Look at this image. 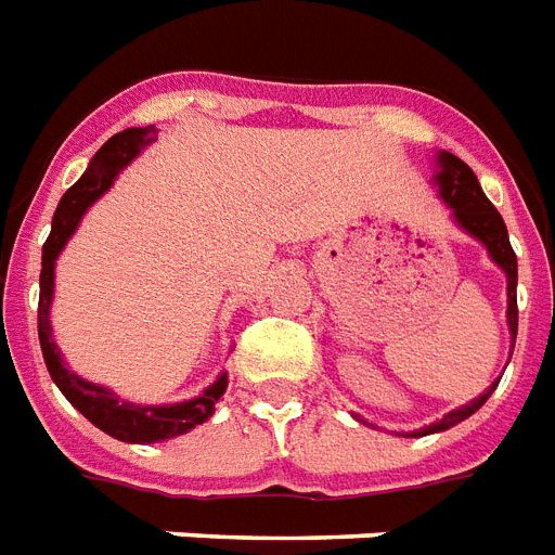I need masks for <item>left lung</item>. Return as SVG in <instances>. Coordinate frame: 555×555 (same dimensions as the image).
Instances as JSON below:
<instances>
[{
  "label": "left lung",
  "instance_id": "8db88e82",
  "mask_svg": "<svg viewBox=\"0 0 555 555\" xmlns=\"http://www.w3.org/2000/svg\"><path fill=\"white\" fill-rule=\"evenodd\" d=\"M439 171L434 177V183L439 185V197L451 206L454 211V221L463 227L468 235H475L480 244L486 247V253L492 256V261L506 273V299H509V308H506V323H509V334H518V296H515V287H518V259H515V249L509 244V235H506V223H503L501 211L494 209L489 197L483 194L480 183H477L475 171L460 159V156L448 154V151H439L437 156ZM498 380L492 387L477 396L475 401H468L460 410H451L448 416H442L439 422L428 425V428L413 430L410 437H428V434H439V430H448L460 425L463 418H468L472 413L483 408L486 399L492 396Z\"/></svg>",
  "mask_w": 555,
  "mask_h": 555
}]
</instances>
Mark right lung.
I'll list each match as a JSON object with an SVG mask.
<instances>
[{"label": "right lung", "mask_w": 555, "mask_h": 555, "mask_svg": "<svg viewBox=\"0 0 555 555\" xmlns=\"http://www.w3.org/2000/svg\"><path fill=\"white\" fill-rule=\"evenodd\" d=\"M154 142V125L151 127H127L113 139H107L99 147V154L92 156L90 168L83 171L78 183L63 194L57 203V211L52 218V232L42 244V270H40V306H37V332H40V349L49 366V375L57 384V390L69 399L72 408H78L83 416L90 418L95 428H101L109 437L121 442H159V439L180 437L192 428L203 425L215 413V404L227 392V372L218 375L215 384H209L197 399L180 401V404H133V401L118 399L116 392L107 387H99L92 380H83L61 358V349L52 340V296H54V261L72 238V232L78 230L83 211L107 192L118 171L125 168L139 151Z\"/></svg>", "instance_id": "add662e5"}]
</instances>
